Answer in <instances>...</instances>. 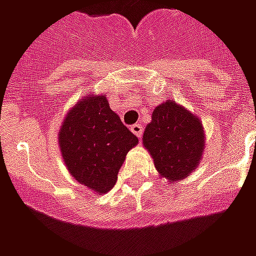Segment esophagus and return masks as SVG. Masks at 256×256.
Listing matches in <instances>:
<instances>
[{
  "mask_svg": "<svg viewBox=\"0 0 256 256\" xmlns=\"http://www.w3.org/2000/svg\"><path fill=\"white\" fill-rule=\"evenodd\" d=\"M130 130L133 132L138 138H141L142 137V132H144V128H142V124L141 123H136V124H133L132 128H130Z\"/></svg>",
  "mask_w": 256,
  "mask_h": 256,
  "instance_id": "esophagus-1",
  "label": "esophagus"
}]
</instances>
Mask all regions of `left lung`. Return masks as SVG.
Wrapping results in <instances>:
<instances>
[{"label":"left lung","mask_w":256,"mask_h":256,"mask_svg":"<svg viewBox=\"0 0 256 256\" xmlns=\"http://www.w3.org/2000/svg\"><path fill=\"white\" fill-rule=\"evenodd\" d=\"M142 145L154 159L159 176L168 182H177L200 164L206 134L202 120L194 114L176 101L166 100L152 112Z\"/></svg>","instance_id":"8db88e82"}]
</instances>
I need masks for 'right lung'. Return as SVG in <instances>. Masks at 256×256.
<instances>
[{
  "instance_id": "1",
  "label": "right lung",
  "mask_w": 256,
  "mask_h": 256,
  "mask_svg": "<svg viewBox=\"0 0 256 256\" xmlns=\"http://www.w3.org/2000/svg\"><path fill=\"white\" fill-rule=\"evenodd\" d=\"M137 144L138 138L102 94L82 97L67 112L58 132V146L70 174L98 194L111 190L128 152Z\"/></svg>"
}]
</instances>
